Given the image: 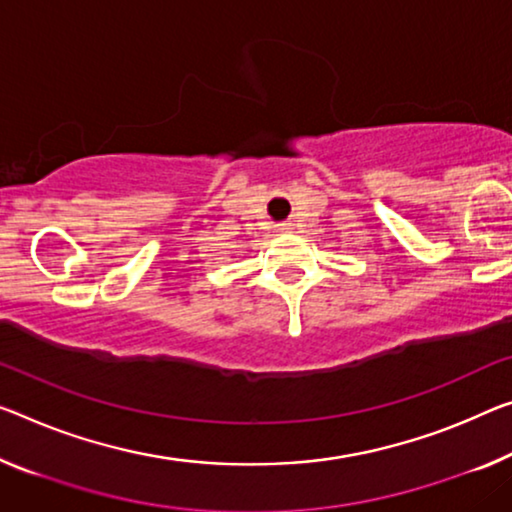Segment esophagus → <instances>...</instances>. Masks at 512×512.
<instances>
[{"instance_id": "esophagus-1", "label": "esophagus", "mask_w": 512, "mask_h": 512, "mask_svg": "<svg viewBox=\"0 0 512 512\" xmlns=\"http://www.w3.org/2000/svg\"><path fill=\"white\" fill-rule=\"evenodd\" d=\"M279 233H288V229H286V226H281V229H279Z\"/></svg>"}]
</instances>
